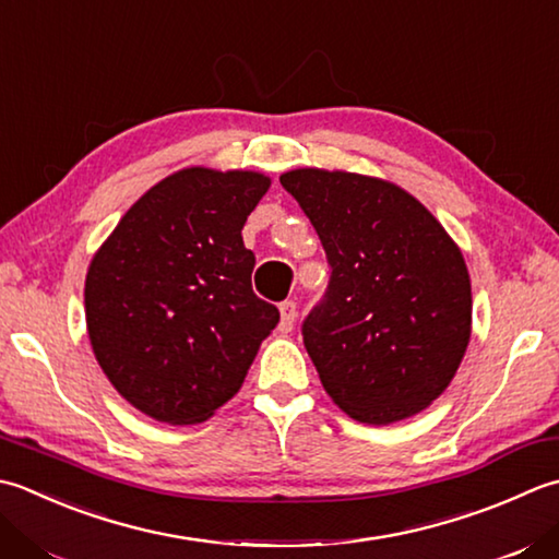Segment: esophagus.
I'll return each instance as SVG.
<instances>
[{
    "instance_id": "esophagus-1",
    "label": "esophagus",
    "mask_w": 559,
    "mask_h": 559,
    "mask_svg": "<svg viewBox=\"0 0 559 559\" xmlns=\"http://www.w3.org/2000/svg\"><path fill=\"white\" fill-rule=\"evenodd\" d=\"M278 310H281V324H278V330H281V332H290L293 324H295V317H298V308H295L293 300H286V302H281Z\"/></svg>"
}]
</instances>
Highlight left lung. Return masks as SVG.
<instances>
[{
    "mask_svg": "<svg viewBox=\"0 0 559 559\" xmlns=\"http://www.w3.org/2000/svg\"><path fill=\"white\" fill-rule=\"evenodd\" d=\"M320 235L332 276L302 322L322 385L348 417H414L451 385L473 324L461 249L400 186L348 171L281 177Z\"/></svg>",
    "mask_w": 559,
    "mask_h": 559,
    "instance_id": "1",
    "label": "left lung"
}]
</instances>
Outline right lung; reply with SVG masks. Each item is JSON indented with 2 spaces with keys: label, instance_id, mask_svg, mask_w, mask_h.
Returning <instances> with one entry per match:
<instances>
[{
  "label": "right lung",
  "instance_id": "right-lung-1",
  "mask_svg": "<svg viewBox=\"0 0 559 559\" xmlns=\"http://www.w3.org/2000/svg\"><path fill=\"white\" fill-rule=\"evenodd\" d=\"M271 179L181 169L120 217L86 271V332L98 366L135 409L199 424L237 395L276 305L251 290L247 215Z\"/></svg>",
  "mask_w": 559,
  "mask_h": 559
}]
</instances>
